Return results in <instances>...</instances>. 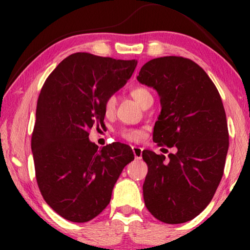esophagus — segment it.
Wrapping results in <instances>:
<instances>
[{"mask_svg": "<svg viewBox=\"0 0 250 250\" xmlns=\"http://www.w3.org/2000/svg\"><path fill=\"white\" fill-rule=\"evenodd\" d=\"M132 151L134 154V159L135 160H140L142 158V151L143 149L140 146H132Z\"/></svg>", "mask_w": 250, "mask_h": 250, "instance_id": "1", "label": "esophagus"}]
</instances>
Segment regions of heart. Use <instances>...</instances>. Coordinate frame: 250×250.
Returning a JSON list of instances; mask_svg holds the SVG:
<instances>
[{"instance_id":"1","label":"heart","mask_w":250,"mask_h":250,"mask_svg":"<svg viewBox=\"0 0 250 250\" xmlns=\"http://www.w3.org/2000/svg\"><path fill=\"white\" fill-rule=\"evenodd\" d=\"M131 96L138 101L141 105L145 104V101L149 98H152L150 90L145 86H135L130 90ZM117 107V99L116 96L109 95L104 101V112L105 116L111 117L115 115ZM119 135L129 142H140L145 138V131L138 128H122L119 131Z\"/></svg>"}]
</instances>
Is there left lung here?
Segmentation results:
<instances>
[{
    "label": "left lung",
    "instance_id": "obj_1",
    "mask_svg": "<svg viewBox=\"0 0 250 250\" xmlns=\"http://www.w3.org/2000/svg\"><path fill=\"white\" fill-rule=\"evenodd\" d=\"M137 78L160 96L153 141L176 147L168 159L142 152L145 204L161 222H188L209 204L224 174L229 134L221 95L202 67L181 56L151 59Z\"/></svg>",
    "mask_w": 250,
    "mask_h": 250
}]
</instances>
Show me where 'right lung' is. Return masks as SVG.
<instances>
[{
    "label": "right lung",
    "mask_w": 250,
    "mask_h": 250,
    "mask_svg": "<svg viewBox=\"0 0 250 250\" xmlns=\"http://www.w3.org/2000/svg\"><path fill=\"white\" fill-rule=\"evenodd\" d=\"M138 62L75 53L55 68L37 100L32 152L45 202L67 221L86 223L111 200L131 147L113 142L98 149L89 141L103 124L104 101L126 83Z\"/></svg>",
    "instance_id": "obj_1"
}]
</instances>
